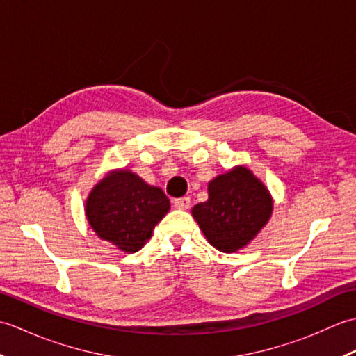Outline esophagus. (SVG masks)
I'll return each mask as SVG.
<instances>
[{"label":"esophagus","instance_id":"34e87169","mask_svg":"<svg viewBox=\"0 0 356 356\" xmlns=\"http://www.w3.org/2000/svg\"><path fill=\"white\" fill-rule=\"evenodd\" d=\"M174 203V208L177 209H188L191 205V199L190 197H179L172 202Z\"/></svg>","mask_w":356,"mask_h":356}]
</instances>
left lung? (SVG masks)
<instances>
[{
	"mask_svg": "<svg viewBox=\"0 0 356 356\" xmlns=\"http://www.w3.org/2000/svg\"><path fill=\"white\" fill-rule=\"evenodd\" d=\"M209 199L193 208V216L214 248L234 252L246 246L269 220L272 200L266 188L245 166L216 177Z\"/></svg>",
	"mask_w": 356,
	"mask_h": 356,
	"instance_id": "8db88e82",
	"label": "left lung"
}]
</instances>
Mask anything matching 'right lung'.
<instances>
[{
    "label": "right lung",
    "mask_w": 356,
    "mask_h": 356,
    "mask_svg": "<svg viewBox=\"0 0 356 356\" xmlns=\"http://www.w3.org/2000/svg\"><path fill=\"white\" fill-rule=\"evenodd\" d=\"M170 200L130 171H115L90 193L86 213L101 238L125 252H138L168 213Z\"/></svg>",
    "instance_id": "right-lung-1"
}]
</instances>
